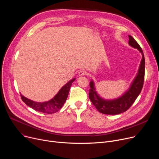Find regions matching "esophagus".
<instances>
[{
    "label": "esophagus",
    "mask_w": 159,
    "mask_h": 159,
    "mask_svg": "<svg viewBox=\"0 0 159 159\" xmlns=\"http://www.w3.org/2000/svg\"><path fill=\"white\" fill-rule=\"evenodd\" d=\"M86 75V71L84 70H80L79 72V76H82V75Z\"/></svg>",
    "instance_id": "obj_1"
}]
</instances>
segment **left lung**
<instances>
[{
  "mask_svg": "<svg viewBox=\"0 0 159 159\" xmlns=\"http://www.w3.org/2000/svg\"><path fill=\"white\" fill-rule=\"evenodd\" d=\"M128 37L129 44L133 48H137L143 56L137 76L133 80L128 90L117 98L106 100L100 97L97 93L93 81L91 80L89 83V98L96 109L103 114L117 115L127 111L135 101L143 87L145 72L144 55L143 49L137 41L131 35H128Z\"/></svg>",
  "mask_w": 159,
  "mask_h": 159,
  "instance_id": "8db88e82",
  "label": "left lung"
}]
</instances>
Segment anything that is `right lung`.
I'll list each match as a JSON object with an SVG mask.
<instances>
[{"mask_svg":"<svg viewBox=\"0 0 159 159\" xmlns=\"http://www.w3.org/2000/svg\"><path fill=\"white\" fill-rule=\"evenodd\" d=\"M75 78L70 80L68 83L62 87L58 93L49 101L43 102H37L27 98L20 94L22 101L32 109L37 111L43 112L44 113L52 114L57 112L62 107L65 103L67 97L68 96L70 88L72 83L75 81Z\"/></svg>","mask_w":159,"mask_h":159,"instance_id":"add662e5","label":"right lung"}]
</instances>
